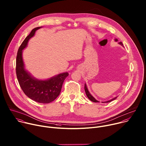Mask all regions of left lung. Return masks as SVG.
Here are the masks:
<instances>
[{"label":"left lung","instance_id":"obj_1","mask_svg":"<svg viewBox=\"0 0 146 146\" xmlns=\"http://www.w3.org/2000/svg\"><path fill=\"white\" fill-rule=\"evenodd\" d=\"M115 41H118V40L117 39H115ZM119 44H121V45H123V44H122V42H119ZM84 89H85V93H86V96H87V97H88V98L91 101H92V102H99V101H97L90 94V93H89V90H88V88H87V86H86V84H85V87H84ZM117 98V97H115V98H113V99H112V100H111L110 101H107V102H106V103L107 102H111V101H113V100H115Z\"/></svg>","mask_w":146,"mask_h":146}]
</instances>
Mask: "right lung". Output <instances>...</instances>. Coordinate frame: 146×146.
Here are the masks:
<instances>
[{
  "label": "right lung",
  "mask_w": 146,
  "mask_h": 146,
  "mask_svg": "<svg viewBox=\"0 0 146 146\" xmlns=\"http://www.w3.org/2000/svg\"><path fill=\"white\" fill-rule=\"evenodd\" d=\"M40 28L33 29L20 46L16 56V73L20 86L28 97L38 103L48 104L59 96L63 82L69 74L68 72L63 73L49 80L42 81L34 78L25 70L22 50L25 48L28 40L34 35L36 31Z\"/></svg>",
  "instance_id": "right-lung-1"
}]
</instances>
